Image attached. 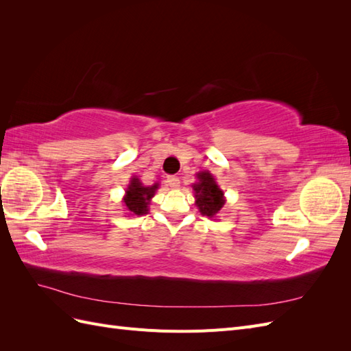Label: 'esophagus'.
<instances>
[{
  "mask_svg": "<svg viewBox=\"0 0 351 351\" xmlns=\"http://www.w3.org/2000/svg\"><path fill=\"white\" fill-rule=\"evenodd\" d=\"M167 183H168L169 187L177 189V187L180 186V180H178V177H176V176H169V177H167Z\"/></svg>",
  "mask_w": 351,
  "mask_h": 351,
  "instance_id": "34e87169",
  "label": "esophagus"
}]
</instances>
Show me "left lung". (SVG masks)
I'll use <instances>...</instances> for the list:
<instances>
[{
  "label": "left lung",
  "instance_id": "left-lung-1",
  "mask_svg": "<svg viewBox=\"0 0 351 351\" xmlns=\"http://www.w3.org/2000/svg\"><path fill=\"white\" fill-rule=\"evenodd\" d=\"M196 177L197 183L192 186L195 190L196 205L202 215L214 218L226 204L224 192L218 187L214 176L209 171H200Z\"/></svg>",
  "mask_w": 351,
  "mask_h": 351
}]
</instances>
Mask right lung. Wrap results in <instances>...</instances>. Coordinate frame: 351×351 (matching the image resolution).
I'll use <instances>...</instances> for the list:
<instances>
[{
	"label": "right lung",
	"instance_id": "1",
	"mask_svg": "<svg viewBox=\"0 0 351 351\" xmlns=\"http://www.w3.org/2000/svg\"><path fill=\"white\" fill-rule=\"evenodd\" d=\"M158 189V183L154 186L146 187L141 183V180L137 177H133L130 180V184L125 190V196L123 199L124 206L130 212V215H145L147 214V205H149L151 199L154 197Z\"/></svg>",
	"mask_w": 351,
	"mask_h": 351
}]
</instances>
